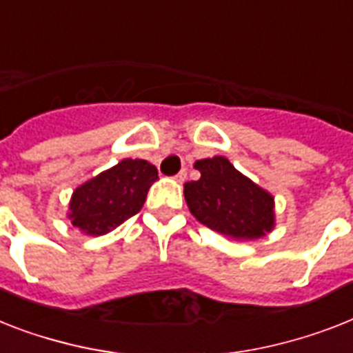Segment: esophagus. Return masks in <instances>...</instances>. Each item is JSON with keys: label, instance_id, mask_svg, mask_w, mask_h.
<instances>
[{"label": "esophagus", "instance_id": "34e87169", "mask_svg": "<svg viewBox=\"0 0 353 353\" xmlns=\"http://www.w3.org/2000/svg\"><path fill=\"white\" fill-rule=\"evenodd\" d=\"M174 179H176L177 183H183V181H185V179H186V170L179 172V174H177V176L174 177Z\"/></svg>", "mask_w": 353, "mask_h": 353}]
</instances>
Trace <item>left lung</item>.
I'll return each instance as SVG.
<instances>
[{"label": "left lung", "mask_w": 353, "mask_h": 353, "mask_svg": "<svg viewBox=\"0 0 353 353\" xmlns=\"http://www.w3.org/2000/svg\"><path fill=\"white\" fill-rule=\"evenodd\" d=\"M194 168L201 172V177L185 183V199L201 225L234 241L261 239L276 228L274 196L226 157L199 159Z\"/></svg>", "instance_id": "obj_1"}]
</instances>
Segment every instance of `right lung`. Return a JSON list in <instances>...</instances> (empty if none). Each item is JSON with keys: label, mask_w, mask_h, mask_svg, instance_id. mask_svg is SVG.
<instances>
[{"label": "right lung", "mask_w": 353, "mask_h": 353, "mask_svg": "<svg viewBox=\"0 0 353 353\" xmlns=\"http://www.w3.org/2000/svg\"><path fill=\"white\" fill-rule=\"evenodd\" d=\"M157 179L152 163L127 157L77 186L67 217L81 234L105 236L141 210L148 188Z\"/></svg>", "instance_id": "1"}]
</instances>
